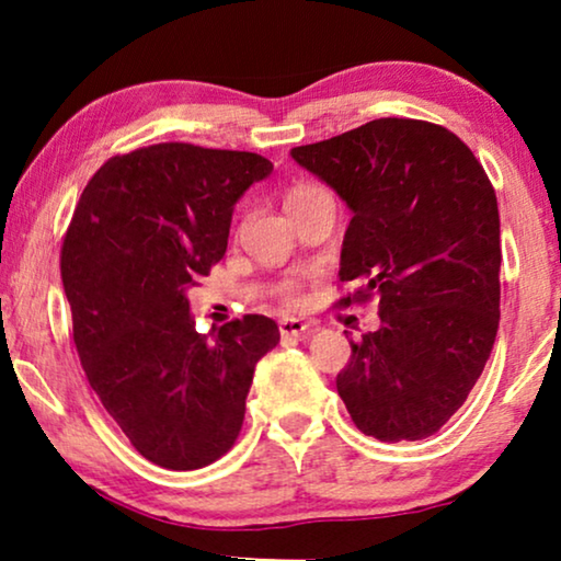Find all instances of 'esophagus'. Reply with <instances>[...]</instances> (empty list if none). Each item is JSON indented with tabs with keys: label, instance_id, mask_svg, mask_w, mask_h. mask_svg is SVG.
<instances>
[{
	"label": "esophagus",
	"instance_id": "obj_1",
	"mask_svg": "<svg viewBox=\"0 0 561 561\" xmlns=\"http://www.w3.org/2000/svg\"><path fill=\"white\" fill-rule=\"evenodd\" d=\"M278 329H280V336H304L311 329V324L304 319H280Z\"/></svg>",
	"mask_w": 561,
	"mask_h": 561
}]
</instances>
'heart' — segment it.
<instances>
[{"instance_id": "heart-1", "label": "heart", "mask_w": 561, "mask_h": 561, "mask_svg": "<svg viewBox=\"0 0 561 561\" xmlns=\"http://www.w3.org/2000/svg\"><path fill=\"white\" fill-rule=\"evenodd\" d=\"M311 191H319V186H296V188H290L288 196H286V206L290 202H296V198L311 194ZM278 298H280V304H286V306H301V301H304L301 288L294 286V283H286V286L278 290Z\"/></svg>"}]
</instances>
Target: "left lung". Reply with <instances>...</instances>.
Listing matches in <instances>:
<instances>
[{"label":"left lung","mask_w":561,"mask_h":561,"mask_svg":"<svg viewBox=\"0 0 561 561\" xmlns=\"http://www.w3.org/2000/svg\"><path fill=\"white\" fill-rule=\"evenodd\" d=\"M290 156L352 209L336 306L378 301L336 393L359 432L416 442L470 396L501 321V217L480 160L447 127L382 117Z\"/></svg>","instance_id":"1"}]
</instances>
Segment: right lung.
<instances>
[{"mask_svg": "<svg viewBox=\"0 0 561 561\" xmlns=\"http://www.w3.org/2000/svg\"><path fill=\"white\" fill-rule=\"evenodd\" d=\"M271 171L257 152L148 145L91 175L66 229L60 278L83 373L129 444L165 470L232 449L257 359L280 340L260 313L198 334L186 298L225 255L237 198Z\"/></svg>", "mask_w": 561, "mask_h": 561, "instance_id": "1", "label": "right lung"}]
</instances>
